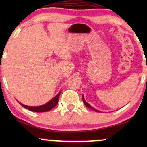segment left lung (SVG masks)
Returning a JSON list of instances; mask_svg holds the SVG:
<instances>
[{"label":"left lung","mask_w":147,"mask_h":147,"mask_svg":"<svg viewBox=\"0 0 147 147\" xmlns=\"http://www.w3.org/2000/svg\"><path fill=\"white\" fill-rule=\"evenodd\" d=\"M82 99H83V102H84V104H85L86 106V107H88V108H89V109H91V110H93V111H96V112H99V111H97V110H96L95 109H94L93 107H92V106H91L90 104H88V103L86 102L85 101V99H84V95H82Z\"/></svg>","instance_id":"left-lung-1"}]
</instances>
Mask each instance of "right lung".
<instances>
[{
    "mask_svg": "<svg viewBox=\"0 0 147 147\" xmlns=\"http://www.w3.org/2000/svg\"><path fill=\"white\" fill-rule=\"evenodd\" d=\"M60 93L61 92H59L53 99H51V100L47 103V104H44V105L39 106H28L24 105V104H22L21 103H20V104H21L23 107L28 109L29 111H34V112H46V111L51 110L52 109H53L55 106H56L57 105L59 101V97Z\"/></svg>",
    "mask_w": 147,
    "mask_h": 147,
    "instance_id": "right-lung-1",
    "label": "right lung"
}]
</instances>
